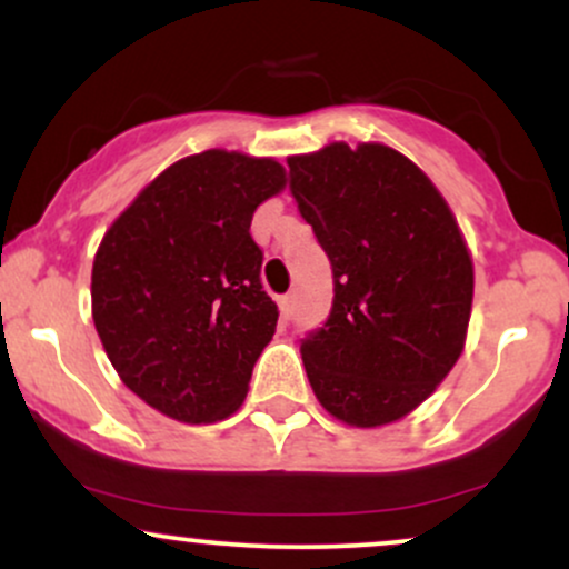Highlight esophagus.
<instances>
[{"mask_svg": "<svg viewBox=\"0 0 569 569\" xmlns=\"http://www.w3.org/2000/svg\"><path fill=\"white\" fill-rule=\"evenodd\" d=\"M280 316H283V321H289L293 316V293H286V297H280Z\"/></svg>", "mask_w": 569, "mask_h": 569, "instance_id": "esophagus-1", "label": "esophagus"}]
</instances>
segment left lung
<instances>
[{
  "instance_id": "1",
  "label": "left lung",
  "mask_w": 569,
  "mask_h": 569,
  "mask_svg": "<svg viewBox=\"0 0 569 569\" xmlns=\"http://www.w3.org/2000/svg\"><path fill=\"white\" fill-rule=\"evenodd\" d=\"M291 194L335 272V302L302 339L321 407L356 428L401 420L466 348L473 262L447 200L385 143L289 158Z\"/></svg>"
}]
</instances>
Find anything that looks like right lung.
<instances>
[{
  "label": "right lung",
  "instance_id": "1",
  "mask_svg": "<svg viewBox=\"0 0 569 569\" xmlns=\"http://www.w3.org/2000/svg\"><path fill=\"white\" fill-rule=\"evenodd\" d=\"M286 187L272 158L189 154L141 189L93 259V323L120 380L189 426L240 409L278 323L251 238L259 202Z\"/></svg>",
  "mask_w": 569,
  "mask_h": 569
}]
</instances>
